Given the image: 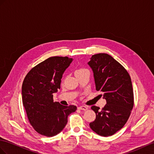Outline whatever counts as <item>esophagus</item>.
<instances>
[{"label": "esophagus", "instance_id": "esophagus-1", "mask_svg": "<svg viewBox=\"0 0 154 154\" xmlns=\"http://www.w3.org/2000/svg\"><path fill=\"white\" fill-rule=\"evenodd\" d=\"M78 108H79L80 110H87L88 109V108L87 106H80L78 107Z\"/></svg>", "mask_w": 154, "mask_h": 154}]
</instances>
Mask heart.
Segmentation results:
<instances>
[{"label": "heart", "instance_id": "b5f03b06", "mask_svg": "<svg viewBox=\"0 0 154 154\" xmlns=\"http://www.w3.org/2000/svg\"><path fill=\"white\" fill-rule=\"evenodd\" d=\"M88 70L86 69H84V68H80V69H78L76 71H75V74H80L81 72H84V71H86Z\"/></svg>", "mask_w": 154, "mask_h": 154}]
</instances>
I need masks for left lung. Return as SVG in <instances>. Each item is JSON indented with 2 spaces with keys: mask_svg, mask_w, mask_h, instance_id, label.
Instances as JSON below:
<instances>
[{
  "mask_svg": "<svg viewBox=\"0 0 154 154\" xmlns=\"http://www.w3.org/2000/svg\"><path fill=\"white\" fill-rule=\"evenodd\" d=\"M88 65L93 72L97 91L106 101L103 109L91 106L96 119L90 128L99 135L109 137L120 130L128 120L134 104L132 82L120 63L106 54L92 55Z\"/></svg>",
  "mask_w": 154,
  "mask_h": 154,
  "instance_id": "1",
  "label": "left lung"
}]
</instances>
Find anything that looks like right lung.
Returning a JSON list of instances; mask_svg holds the SVG:
<instances>
[{"label":"right lung","instance_id":"1","mask_svg":"<svg viewBox=\"0 0 154 154\" xmlns=\"http://www.w3.org/2000/svg\"><path fill=\"white\" fill-rule=\"evenodd\" d=\"M68 57H51L32 68L25 76L21 96L30 123L38 133L54 137L61 133L68 116L76 106L54 102V93L60 89L63 74L72 62Z\"/></svg>","mask_w":154,"mask_h":154}]
</instances>
